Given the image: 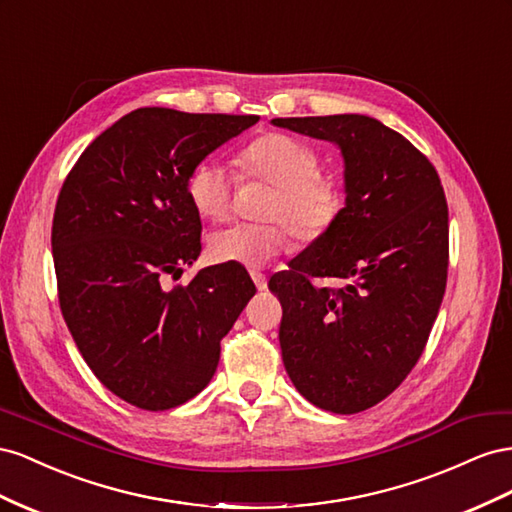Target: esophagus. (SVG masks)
<instances>
[{"label":"esophagus","instance_id":"obj_1","mask_svg":"<svg viewBox=\"0 0 512 512\" xmlns=\"http://www.w3.org/2000/svg\"><path fill=\"white\" fill-rule=\"evenodd\" d=\"M251 279H253V283L257 285V289H259V291L268 289V279H266V274H261V272H253V274H251Z\"/></svg>","mask_w":512,"mask_h":512}]
</instances>
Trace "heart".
<instances>
[{
	"label": "heart",
	"instance_id": "1",
	"mask_svg": "<svg viewBox=\"0 0 512 512\" xmlns=\"http://www.w3.org/2000/svg\"><path fill=\"white\" fill-rule=\"evenodd\" d=\"M238 163L246 175L274 184L264 214L287 223L296 238L315 240L337 221L341 191L332 180L319 178V158L306 143L272 133L248 145ZM186 191L199 216L221 221L231 206L233 175L216 160H203L188 175ZM287 242L281 223H233L212 233L208 251L218 264L264 268Z\"/></svg>",
	"mask_w": 512,
	"mask_h": 512
}]
</instances>
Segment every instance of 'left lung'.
<instances>
[{
    "instance_id": "1",
    "label": "left lung",
    "mask_w": 512,
    "mask_h": 512,
    "mask_svg": "<svg viewBox=\"0 0 512 512\" xmlns=\"http://www.w3.org/2000/svg\"><path fill=\"white\" fill-rule=\"evenodd\" d=\"M330 141L343 156L337 221L274 274L279 341L306 401L358 414L414 369L440 311L448 274V206L437 171L397 130L360 113L274 118ZM315 278H337L339 290Z\"/></svg>"
}]
</instances>
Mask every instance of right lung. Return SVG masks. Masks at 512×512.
Masks as SVG:
<instances>
[{
    "label": "right lung",
    "mask_w": 512,
    "mask_h": 512,
    "mask_svg": "<svg viewBox=\"0 0 512 512\" xmlns=\"http://www.w3.org/2000/svg\"><path fill=\"white\" fill-rule=\"evenodd\" d=\"M257 122L130 111L87 145L57 197L51 246L66 326L100 382L141 410H171L206 388L221 339L255 296L233 264L203 268L171 291L163 279L201 253L188 175Z\"/></svg>",
    "instance_id": "1"
}]
</instances>
